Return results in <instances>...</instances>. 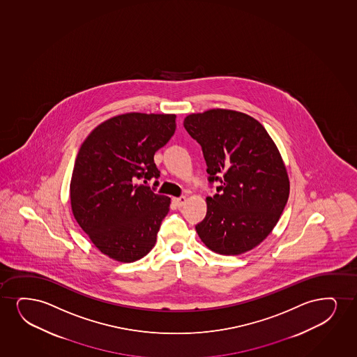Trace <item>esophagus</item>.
Here are the masks:
<instances>
[{"label": "esophagus", "mask_w": 357, "mask_h": 357, "mask_svg": "<svg viewBox=\"0 0 357 357\" xmlns=\"http://www.w3.org/2000/svg\"><path fill=\"white\" fill-rule=\"evenodd\" d=\"M174 203L176 204L178 208L183 206L185 203V197H180V198H174Z\"/></svg>", "instance_id": "34e87169"}]
</instances>
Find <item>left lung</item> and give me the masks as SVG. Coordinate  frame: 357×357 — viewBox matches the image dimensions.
I'll list each match as a JSON object with an SVG mask.
<instances>
[{"label": "left lung", "instance_id": "left-lung-1", "mask_svg": "<svg viewBox=\"0 0 357 357\" xmlns=\"http://www.w3.org/2000/svg\"><path fill=\"white\" fill-rule=\"evenodd\" d=\"M183 126L203 149L208 213L195 226L213 252L241 255L271 234L289 200V181L280 152L261 123L231 109L192 113Z\"/></svg>", "mask_w": 357, "mask_h": 357}]
</instances>
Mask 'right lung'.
<instances>
[{"label":"right lung","mask_w":357,"mask_h":357,"mask_svg":"<svg viewBox=\"0 0 357 357\" xmlns=\"http://www.w3.org/2000/svg\"><path fill=\"white\" fill-rule=\"evenodd\" d=\"M175 119L116 116L95 128L78 151L70 185L73 216L93 244L118 262L146 256L169 213L170 198L154 193L147 180L160 176L154 153L172 139ZM141 178L144 185L137 183Z\"/></svg>","instance_id":"1"}]
</instances>
